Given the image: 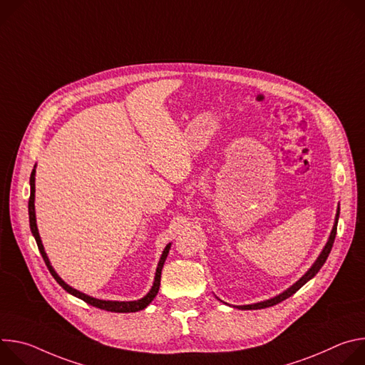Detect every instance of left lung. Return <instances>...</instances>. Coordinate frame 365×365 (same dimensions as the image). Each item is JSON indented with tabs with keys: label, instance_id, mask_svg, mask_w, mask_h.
<instances>
[{
	"label": "left lung",
	"instance_id": "8db88e82",
	"mask_svg": "<svg viewBox=\"0 0 365 365\" xmlns=\"http://www.w3.org/2000/svg\"><path fill=\"white\" fill-rule=\"evenodd\" d=\"M338 220H339V203H338V207H336L334 227H332V231H331V234H329V238H328L325 247L322 248L321 254H319L318 258L315 259V263L310 266V269H309L296 283H293V284H292L290 287H287L284 292H282V293H279V294H276L274 297H270V299H267V300L258 302V303H251V304H241V306H235V304H234L232 307H237V309H241V310H255V309H264V307L274 306V304H277V303L286 300V299L290 297L292 294H294V293H296L302 286H304L310 279H314V277L318 274V272L321 270V267L325 264L327 258H328V255H329V252H331V250H332V245H334V241H335V235H336ZM217 299H218V297H217ZM218 300H221V299H218ZM221 302H222V300H221ZM222 303H225V302H222ZM225 304L231 306L230 303H225Z\"/></svg>",
	"mask_w": 365,
	"mask_h": 365
}]
</instances>
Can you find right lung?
<instances>
[{
	"mask_svg": "<svg viewBox=\"0 0 365 365\" xmlns=\"http://www.w3.org/2000/svg\"><path fill=\"white\" fill-rule=\"evenodd\" d=\"M36 165H34V169L31 172V176H30V199H29V220H30V230H31V234L37 242V247H38V251L44 259V263L50 272V274L55 277V280L68 292L71 293L72 296L78 297V299H82L83 302H86L88 304L91 306H95L98 309H103V310H108V312H117V314H130V312H138V310H143L144 307H147L151 300L155 297V294L159 293V287H160V277H162V269H163V264L166 262L168 258V254H169V250L172 247V242H169L162 255H160V259L158 263V269H155V274H154V282H153V286L151 289L148 290V293L138 299V300H130V302H118V300H102V299H96V297H92L86 293H82L76 289H73L72 286H69L58 273L56 270L53 269V266L50 264V259L44 251V247H43V242H41V238H40V234H38V228H37V222H36V207H34V197H36Z\"/></svg>",
	"mask_w": 365,
	"mask_h": 365,
	"instance_id": "obj_1",
	"label": "right lung"
}]
</instances>
